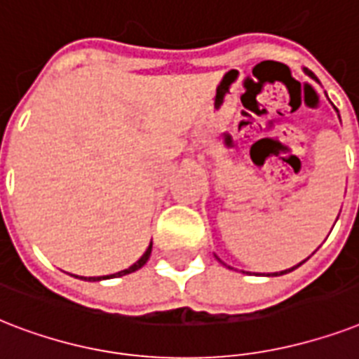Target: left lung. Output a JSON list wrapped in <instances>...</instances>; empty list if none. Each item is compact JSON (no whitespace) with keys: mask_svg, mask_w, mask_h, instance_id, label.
<instances>
[{"mask_svg":"<svg viewBox=\"0 0 359 359\" xmlns=\"http://www.w3.org/2000/svg\"><path fill=\"white\" fill-rule=\"evenodd\" d=\"M311 74V73H309ZM299 264H302V262H299ZM299 264H298V266H299ZM298 266H294V268H290V269H285V271H280V273H273V275H283V273H288V271H292V269H296V268H298ZM269 275V273H268Z\"/></svg>","mask_w":359,"mask_h":359,"instance_id":"8db88e82","label":"left lung"}]
</instances>
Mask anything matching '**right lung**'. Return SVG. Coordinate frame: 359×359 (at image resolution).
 <instances>
[{"label": "right lung", "instance_id": "obj_1", "mask_svg": "<svg viewBox=\"0 0 359 359\" xmlns=\"http://www.w3.org/2000/svg\"><path fill=\"white\" fill-rule=\"evenodd\" d=\"M149 255H151V243H149V247H148V249H146V252L142 255L140 260H138V262H135V264H133V266H130V268L123 269V271H118V273L110 275V277H121V275L133 273V271H136V269H140L142 266H144V264L148 262ZM84 279H86V277H84ZM101 279H108V275H107V277H90V279H88V280H101Z\"/></svg>", "mask_w": 359, "mask_h": 359}]
</instances>
